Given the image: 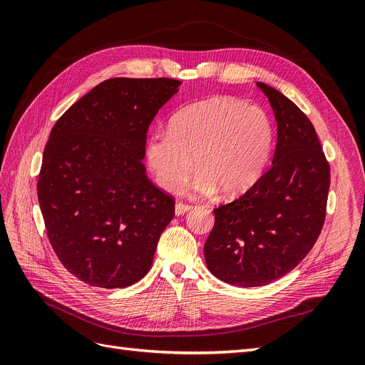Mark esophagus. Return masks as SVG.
I'll return each instance as SVG.
<instances>
[{"label": "esophagus", "mask_w": 365, "mask_h": 365, "mask_svg": "<svg viewBox=\"0 0 365 365\" xmlns=\"http://www.w3.org/2000/svg\"><path fill=\"white\" fill-rule=\"evenodd\" d=\"M190 208H192V205H190V204H185V202H176V205H175V213L180 216V215H184V213L189 212Z\"/></svg>", "instance_id": "34e87169"}]
</instances>
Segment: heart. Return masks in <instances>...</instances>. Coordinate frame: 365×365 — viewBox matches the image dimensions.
<instances>
[{
  "label": "heart",
  "instance_id": "heart-1",
  "mask_svg": "<svg viewBox=\"0 0 365 365\" xmlns=\"http://www.w3.org/2000/svg\"><path fill=\"white\" fill-rule=\"evenodd\" d=\"M274 130L262 108L230 97H213L184 108L169 130L153 132L146 157L153 178L176 190L193 169V187L208 195L216 189L237 196L256 182L268 163Z\"/></svg>",
  "mask_w": 365,
  "mask_h": 365
}]
</instances>
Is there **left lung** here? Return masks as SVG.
<instances>
[{
    "mask_svg": "<svg viewBox=\"0 0 365 365\" xmlns=\"http://www.w3.org/2000/svg\"><path fill=\"white\" fill-rule=\"evenodd\" d=\"M277 120L271 168L237 200L213 210L204 256L225 283L252 288L292 271L322 233L330 165L314 125L288 97L257 83Z\"/></svg>",
    "mask_w": 365,
    "mask_h": 365,
    "instance_id": "obj_1",
    "label": "left lung"
}]
</instances>
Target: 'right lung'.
<instances>
[{"label": "right lung", "mask_w": 365, "mask_h": 365, "mask_svg": "<svg viewBox=\"0 0 365 365\" xmlns=\"http://www.w3.org/2000/svg\"><path fill=\"white\" fill-rule=\"evenodd\" d=\"M181 82L114 77L79 98L50 132L38 200L50 244L74 277L126 288L150 269L175 197L146 175V135Z\"/></svg>", "instance_id": "add662e5"}]
</instances>
